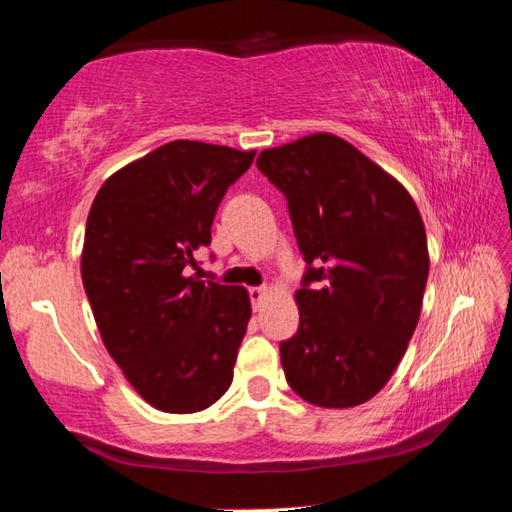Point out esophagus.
I'll use <instances>...</instances> for the list:
<instances>
[{"mask_svg": "<svg viewBox=\"0 0 512 512\" xmlns=\"http://www.w3.org/2000/svg\"><path fill=\"white\" fill-rule=\"evenodd\" d=\"M248 293H250V302H253V309H255V311L259 309V305H262V302H264L266 296H268V291H266L264 287H253Z\"/></svg>", "mask_w": 512, "mask_h": 512, "instance_id": "esophagus-1", "label": "esophagus"}]
</instances>
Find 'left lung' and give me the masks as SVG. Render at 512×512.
<instances>
[{
	"label": "left lung",
	"mask_w": 512,
	"mask_h": 512,
	"mask_svg": "<svg viewBox=\"0 0 512 512\" xmlns=\"http://www.w3.org/2000/svg\"><path fill=\"white\" fill-rule=\"evenodd\" d=\"M257 167L287 196L309 264L296 291L300 327L280 343L289 386L323 409L368 402L400 366L420 320L429 250L418 205L332 133L266 149Z\"/></svg>",
	"instance_id": "obj_1"
}]
</instances>
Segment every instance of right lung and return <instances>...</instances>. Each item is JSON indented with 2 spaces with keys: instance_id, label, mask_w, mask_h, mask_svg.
I'll return each mask as SVG.
<instances>
[{
  "instance_id": "add662e5",
  "label": "right lung",
  "mask_w": 512,
  "mask_h": 512,
  "mask_svg": "<svg viewBox=\"0 0 512 512\" xmlns=\"http://www.w3.org/2000/svg\"><path fill=\"white\" fill-rule=\"evenodd\" d=\"M255 151L176 140L101 185L85 225L81 277L101 341L142 400L196 413L228 391L244 341V287L187 275L212 239L228 187Z\"/></svg>"
}]
</instances>
